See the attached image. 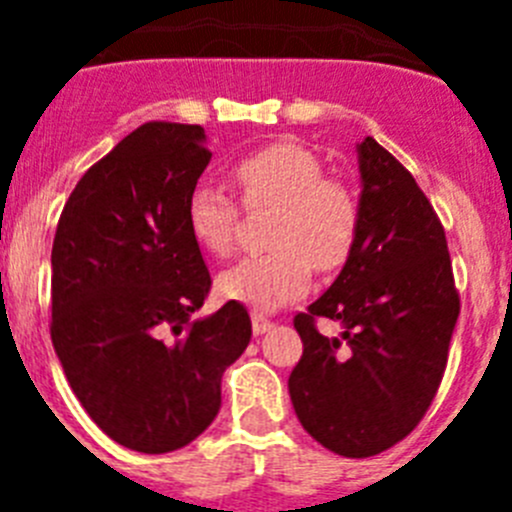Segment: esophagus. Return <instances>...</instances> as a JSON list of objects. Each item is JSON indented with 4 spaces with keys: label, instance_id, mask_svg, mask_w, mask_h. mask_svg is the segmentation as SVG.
Here are the masks:
<instances>
[{
    "label": "esophagus",
    "instance_id": "obj_1",
    "mask_svg": "<svg viewBox=\"0 0 512 512\" xmlns=\"http://www.w3.org/2000/svg\"><path fill=\"white\" fill-rule=\"evenodd\" d=\"M251 328H253V333H256V336H264V333H269V330L274 328V323H271L269 318H264V315H259V312H256V315L251 318Z\"/></svg>",
    "mask_w": 512,
    "mask_h": 512
}]
</instances>
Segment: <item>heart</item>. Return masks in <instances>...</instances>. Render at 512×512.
Masks as SVG:
<instances>
[{"label": "heart", "instance_id": "obj_1", "mask_svg": "<svg viewBox=\"0 0 512 512\" xmlns=\"http://www.w3.org/2000/svg\"><path fill=\"white\" fill-rule=\"evenodd\" d=\"M230 179L248 210H274L266 256H251L217 277V292L256 312H271L307 295L312 266L338 271L359 238V202L323 164L295 143H271L238 158ZM187 225L197 246L228 256L238 210L228 194L200 184L187 200Z\"/></svg>", "mask_w": 512, "mask_h": 512}]
</instances>
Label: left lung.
Instances as JSON below:
<instances>
[{"mask_svg":"<svg viewBox=\"0 0 512 512\" xmlns=\"http://www.w3.org/2000/svg\"><path fill=\"white\" fill-rule=\"evenodd\" d=\"M354 253L320 300L297 312L302 359L289 397L333 454L366 459L413 433L438 392L459 318L446 233L405 166L374 138L359 146ZM336 319V339L317 330Z\"/></svg>","mask_w":512,"mask_h":512,"instance_id":"obj_1","label":"left lung"}]
</instances>
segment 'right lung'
Returning a JSON list of instances; mask_svg holds the SVG:
<instances>
[{
  "instance_id": "1",
  "label": "right lung",
  "mask_w": 512,
  "mask_h": 512,
  "mask_svg": "<svg viewBox=\"0 0 512 512\" xmlns=\"http://www.w3.org/2000/svg\"><path fill=\"white\" fill-rule=\"evenodd\" d=\"M210 158L200 125H140L81 176L53 238V348L89 418L140 454L205 431L251 341L241 302L192 318L212 279L187 200Z\"/></svg>"
}]
</instances>
